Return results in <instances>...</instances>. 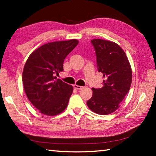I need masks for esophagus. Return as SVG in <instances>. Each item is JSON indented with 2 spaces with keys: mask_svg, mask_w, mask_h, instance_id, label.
I'll list each match as a JSON object with an SVG mask.
<instances>
[{
  "mask_svg": "<svg viewBox=\"0 0 156 156\" xmlns=\"http://www.w3.org/2000/svg\"><path fill=\"white\" fill-rule=\"evenodd\" d=\"M73 87H74L76 89H78V90H80V89H82L83 88V87L77 85V84H74V85H73Z\"/></svg>",
  "mask_w": 156,
  "mask_h": 156,
  "instance_id": "obj_1",
  "label": "esophagus"
}]
</instances>
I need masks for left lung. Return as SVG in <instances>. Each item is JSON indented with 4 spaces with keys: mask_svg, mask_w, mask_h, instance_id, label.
<instances>
[{
    "mask_svg": "<svg viewBox=\"0 0 156 156\" xmlns=\"http://www.w3.org/2000/svg\"><path fill=\"white\" fill-rule=\"evenodd\" d=\"M97 67L103 74V87L92 88L93 96L87 101L92 112L100 115L110 114L120 107L130 89L132 70L124 50L114 42L93 39Z\"/></svg>",
    "mask_w": 156,
    "mask_h": 156,
    "instance_id": "1",
    "label": "left lung"
}]
</instances>
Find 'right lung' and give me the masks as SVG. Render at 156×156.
Here are the masks:
<instances>
[{"mask_svg":"<svg viewBox=\"0 0 156 156\" xmlns=\"http://www.w3.org/2000/svg\"><path fill=\"white\" fill-rule=\"evenodd\" d=\"M78 44L76 39L44 44L34 50L25 62L23 83L26 96L44 115H58L67 107L73 88L56 75L62 72L65 58Z\"/></svg>","mask_w":156,"mask_h":156,"instance_id":"right-lung-1","label":"right lung"}]
</instances>
